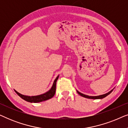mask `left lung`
I'll return each mask as SVG.
<instances>
[{"mask_svg":"<svg viewBox=\"0 0 128 128\" xmlns=\"http://www.w3.org/2000/svg\"><path fill=\"white\" fill-rule=\"evenodd\" d=\"M114 88H113L112 90H111L110 92H109L107 93L106 94H102V95H100V96H87V95H85V94H84L83 93H81V92H78V90H77V92H78V93L79 94L80 96H82V97H85V98H90V99H102L103 98L106 97L108 95H109V94L111 93V92H112Z\"/></svg>","mask_w":128,"mask_h":128,"instance_id":"obj_1","label":"left lung"}]
</instances>
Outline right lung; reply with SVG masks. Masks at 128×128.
<instances>
[{"mask_svg":"<svg viewBox=\"0 0 128 128\" xmlns=\"http://www.w3.org/2000/svg\"><path fill=\"white\" fill-rule=\"evenodd\" d=\"M58 78H59V75L56 77V78H55V80H54L53 85H52V86L51 88H50V90L42 94H40V95L34 96H28L22 95V94L19 93L18 92H17V91L15 90H14V92H16V93L18 94V96H20L22 99H23L25 101H28V102H30L36 103V102H42V101L48 100L53 97L54 95H55V92H56V84L57 80L58 79Z\"/></svg>","mask_w":128,"mask_h":128,"instance_id":"1","label":"right lung"}]
</instances>
